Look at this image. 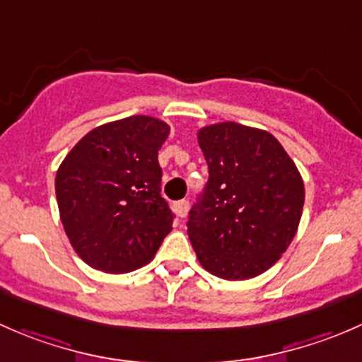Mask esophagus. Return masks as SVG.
Wrapping results in <instances>:
<instances>
[{"label": "esophagus", "mask_w": 362, "mask_h": 362, "mask_svg": "<svg viewBox=\"0 0 362 362\" xmlns=\"http://www.w3.org/2000/svg\"><path fill=\"white\" fill-rule=\"evenodd\" d=\"M173 210H175V214L178 215V217L184 218L185 215H187V211H189V202H187V199H180V202H177L173 204Z\"/></svg>", "instance_id": "34e87169"}]
</instances>
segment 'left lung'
Wrapping results in <instances>:
<instances>
[{
  "label": "left lung",
  "instance_id": "1",
  "mask_svg": "<svg viewBox=\"0 0 362 362\" xmlns=\"http://www.w3.org/2000/svg\"><path fill=\"white\" fill-rule=\"evenodd\" d=\"M198 144L208 182L189 211L192 249L211 275L254 279L279 261L298 231L301 175L268 131L218 122L199 129Z\"/></svg>",
  "mask_w": 362,
  "mask_h": 362
}]
</instances>
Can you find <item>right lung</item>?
<instances>
[{"label":"right lung","instance_id":"add662e5","mask_svg":"<svg viewBox=\"0 0 362 362\" xmlns=\"http://www.w3.org/2000/svg\"><path fill=\"white\" fill-rule=\"evenodd\" d=\"M170 126L133 115L94 127L61 163L56 196L69 243L105 273L147 264L171 231L158 152Z\"/></svg>","mask_w":362,"mask_h":362}]
</instances>
